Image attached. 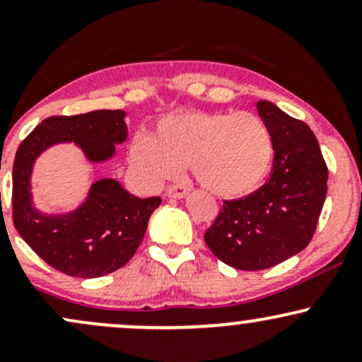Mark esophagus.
<instances>
[{"mask_svg":"<svg viewBox=\"0 0 362 362\" xmlns=\"http://www.w3.org/2000/svg\"><path fill=\"white\" fill-rule=\"evenodd\" d=\"M187 192H189V187L184 185V184L170 185L167 189V195H168V197H173V199H182Z\"/></svg>","mask_w":362,"mask_h":362,"instance_id":"esophagus-1","label":"esophagus"}]
</instances>
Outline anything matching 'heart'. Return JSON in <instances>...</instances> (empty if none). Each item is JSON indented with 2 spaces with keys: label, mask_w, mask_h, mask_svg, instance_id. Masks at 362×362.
Segmentation results:
<instances>
[{
  "label": "heart",
  "mask_w": 362,
  "mask_h": 362,
  "mask_svg": "<svg viewBox=\"0 0 362 362\" xmlns=\"http://www.w3.org/2000/svg\"><path fill=\"white\" fill-rule=\"evenodd\" d=\"M129 158L151 185L163 184L190 163L209 192L242 197L271 173L274 139L267 124L252 112L187 110L161 119L155 138L134 136Z\"/></svg>",
  "instance_id": "obj_1"
}]
</instances>
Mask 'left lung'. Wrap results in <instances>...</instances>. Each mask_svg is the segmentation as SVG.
I'll return each mask as SVG.
<instances>
[{
	"label": "left lung",
	"instance_id": "8db88e82",
	"mask_svg": "<svg viewBox=\"0 0 362 362\" xmlns=\"http://www.w3.org/2000/svg\"><path fill=\"white\" fill-rule=\"evenodd\" d=\"M257 109L272 132L271 178L247 197L224 201L204 233L211 252L240 271H262L300 253L327 195L328 168L313 131L272 102Z\"/></svg>",
	"mask_w": 362,
	"mask_h": 362
}]
</instances>
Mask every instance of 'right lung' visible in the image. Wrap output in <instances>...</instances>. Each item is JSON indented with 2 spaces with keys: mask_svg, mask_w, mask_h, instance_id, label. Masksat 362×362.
Returning <instances> with one entry per match:
<instances>
[{
  "mask_svg": "<svg viewBox=\"0 0 362 362\" xmlns=\"http://www.w3.org/2000/svg\"><path fill=\"white\" fill-rule=\"evenodd\" d=\"M122 110H93L44 119L22 141L13 163V224L44 262L66 276L102 277L126 265L138 250L148 219L160 197L139 199L114 178L91 185L86 202L74 213L45 216L30 201V173L35 158L56 143L73 141L88 160L103 161L127 138Z\"/></svg>",
  "mask_w": 362,
  "mask_h": 362,
  "instance_id": "obj_1",
  "label": "right lung"
}]
</instances>
